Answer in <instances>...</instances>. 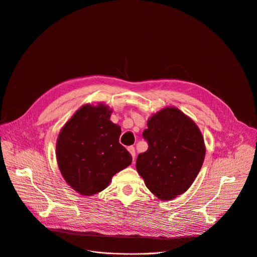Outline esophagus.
<instances>
[{
    "label": "esophagus",
    "instance_id": "34e87169",
    "mask_svg": "<svg viewBox=\"0 0 257 257\" xmlns=\"http://www.w3.org/2000/svg\"><path fill=\"white\" fill-rule=\"evenodd\" d=\"M128 152L131 154V156H132V158H133V161H134V159H135V149L133 148V146H129V148H128Z\"/></svg>",
    "mask_w": 257,
    "mask_h": 257
}]
</instances>
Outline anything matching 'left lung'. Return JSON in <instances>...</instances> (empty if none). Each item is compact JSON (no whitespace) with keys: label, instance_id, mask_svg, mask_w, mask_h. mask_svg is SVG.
<instances>
[{"label":"left lung","instance_id":"1","mask_svg":"<svg viewBox=\"0 0 257 257\" xmlns=\"http://www.w3.org/2000/svg\"><path fill=\"white\" fill-rule=\"evenodd\" d=\"M142 136L149 149L138 155L136 169L146 187L162 200L188 190L205 157L197 125L179 108L169 106L149 119Z\"/></svg>","mask_w":257,"mask_h":257}]
</instances>
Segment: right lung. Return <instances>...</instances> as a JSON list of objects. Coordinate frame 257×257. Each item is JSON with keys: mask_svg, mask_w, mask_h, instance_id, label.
Segmentation results:
<instances>
[{"mask_svg": "<svg viewBox=\"0 0 257 257\" xmlns=\"http://www.w3.org/2000/svg\"><path fill=\"white\" fill-rule=\"evenodd\" d=\"M112 108L98 103L84 104L62 128L56 156L68 185L84 196L105 189L112 177L132 163L120 144L121 128L109 117Z\"/></svg>", "mask_w": 257, "mask_h": 257, "instance_id": "obj_1", "label": "right lung"}]
</instances>
